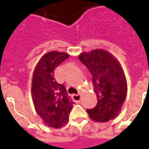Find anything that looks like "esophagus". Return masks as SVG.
I'll return each mask as SVG.
<instances>
[{"label": "esophagus", "mask_w": 149, "mask_h": 149, "mask_svg": "<svg viewBox=\"0 0 149 149\" xmlns=\"http://www.w3.org/2000/svg\"><path fill=\"white\" fill-rule=\"evenodd\" d=\"M72 100H74L75 102H80V100H81V96H80V93H79V94H77V95H72Z\"/></svg>", "instance_id": "1"}]
</instances>
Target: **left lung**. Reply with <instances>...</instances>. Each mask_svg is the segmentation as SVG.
Listing matches in <instances>:
<instances>
[{
    "label": "left lung",
    "mask_w": 149,
    "mask_h": 149,
    "mask_svg": "<svg viewBox=\"0 0 149 149\" xmlns=\"http://www.w3.org/2000/svg\"><path fill=\"white\" fill-rule=\"evenodd\" d=\"M79 59L92 77L97 105L87 110L90 118L106 122L119 114L127 94V82L118 61L104 49L81 53Z\"/></svg>",
    "instance_id": "8db88e82"
}]
</instances>
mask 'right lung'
I'll list each match as a JSON object with an SVG mask.
<instances>
[{
  "label": "right lung",
  "instance_id": "add662e5",
  "mask_svg": "<svg viewBox=\"0 0 149 149\" xmlns=\"http://www.w3.org/2000/svg\"><path fill=\"white\" fill-rule=\"evenodd\" d=\"M69 57L65 52L47 53L38 61L33 73L31 95L35 111L46 125L54 129L68 122L73 107L65 86L54 77L55 69Z\"/></svg>",
  "mask_w": 149,
  "mask_h": 149
}]
</instances>
